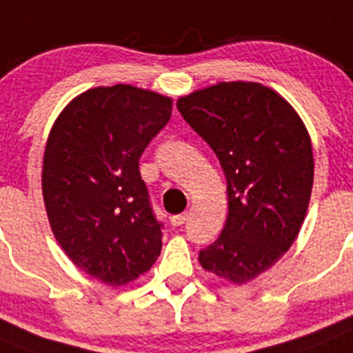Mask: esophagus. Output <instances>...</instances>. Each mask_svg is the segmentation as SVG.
Listing matches in <instances>:
<instances>
[{
    "instance_id": "esophagus-1",
    "label": "esophagus",
    "mask_w": 353,
    "mask_h": 353,
    "mask_svg": "<svg viewBox=\"0 0 353 353\" xmlns=\"http://www.w3.org/2000/svg\"><path fill=\"white\" fill-rule=\"evenodd\" d=\"M186 220H188V214H186V212H184V214H176L170 218V221H172L174 227H181V225H183Z\"/></svg>"
}]
</instances>
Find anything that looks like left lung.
<instances>
[{
	"label": "left lung",
	"mask_w": 353,
	"mask_h": 353,
	"mask_svg": "<svg viewBox=\"0 0 353 353\" xmlns=\"http://www.w3.org/2000/svg\"><path fill=\"white\" fill-rule=\"evenodd\" d=\"M177 109L220 160L228 216L199 255L208 272L246 285L299 236L313 188V148L297 110L260 82H218L179 97Z\"/></svg>",
	"instance_id": "8db88e82"
}]
</instances>
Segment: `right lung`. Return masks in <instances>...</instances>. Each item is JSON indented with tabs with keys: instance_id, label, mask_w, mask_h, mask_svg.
<instances>
[{
	"instance_id": "1",
	"label": "right lung",
	"mask_w": 353,
	"mask_h": 353,
	"mask_svg": "<svg viewBox=\"0 0 353 353\" xmlns=\"http://www.w3.org/2000/svg\"><path fill=\"white\" fill-rule=\"evenodd\" d=\"M172 98L137 85H98L56 117L42 167L50 230L81 271L110 287L148 272L160 256L139 158L167 125Z\"/></svg>"
}]
</instances>
